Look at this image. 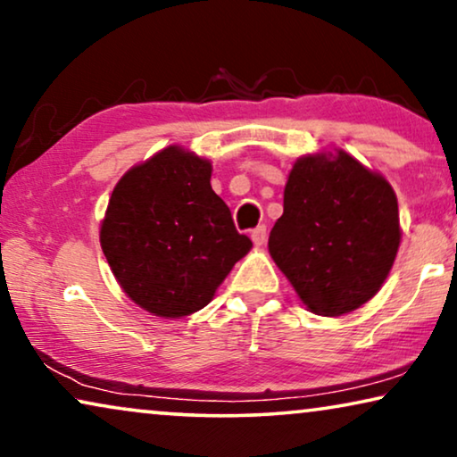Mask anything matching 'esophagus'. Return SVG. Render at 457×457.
<instances>
[{
	"mask_svg": "<svg viewBox=\"0 0 457 457\" xmlns=\"http://www.w3.org/2000/svg\"><path fill=\"white\" fill-rule=\"evenodd\" d=\"M250 237H253L256 246H262L267 240V226H256L253 231H250Z\"/></svg>",
	"mask_w": 457,
	"mask_h": 457,
	"instance_id": "1",
	"label": "esophagus"
}]
</instances>
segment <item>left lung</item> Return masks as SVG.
Masks as SVG:
<instances>
[{"mask_svg": "<svg viewBox=\"0 0 457 457\" xmlns=\"http://www.w3.org/2000/svg\"><path fill=\"white\" fill-rule=\"evenodd\" d=\"M400 237L387 179L339 151L295 162L269 253L312 312L339 317L378 292Z\"/></svg>", "mask_w": 457, "mask_h": 457, "instance_id": "8db88e82", "label": "left lung"}]
</instances>
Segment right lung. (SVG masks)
I'll use <instances>...</instances> for the list:
<instances>
[{"instance_id": "add662e5", "label": "right lung", "mask_w": 457, "mask_h": 457, "mask_svg": "<svg viewBox=\"0 0 457 457\" xmlns=\"http://www.w3.org/2000/svg\"><path fill=\"white\" fill-rule=\"evenodd\" d=\"M250 246L211 188V163L179 146L124 173L101 226V248L121 290L165 319L207 306Z\"/></svg>"}]
</instances>
